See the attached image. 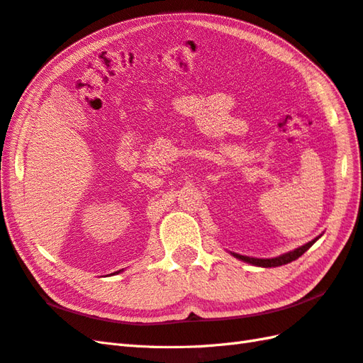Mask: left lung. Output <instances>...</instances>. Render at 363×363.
<instances>
[{"label": "left lung", "instance_id": "left-lung-1", "mask_svg": "<svg viewBox=\"0 0 363 363\" xmlns=\"http://www.w3.org/2000/svg\"><path fill=\"white\" fill-rule=\"evenodd\" d=\"M321 235H323V234H321ZM321 235L315 237L312 242L306 243V245H303V246H299V248H296V250L289 251V252H284V254H281V256L272 257V259H257V257L242 256V254H237V252H230V254H233V256H234L235 259H238V260H243V262H246V264H251V265H254V267H262V268L281 267V265H285V264H290V262L296 260L298 257L303 256V254H304L307 250H309L311 246H312L315 242H317Z\"/></svg>", "mask_w": 363, "mask_h": 363}]
</instances>
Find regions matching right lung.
<instances>
[{"instance_id":"right-lung-1","label":"right lung","mask_w":363,"mask_h":363,"mask_svg":"<svg viewBox=\"0 0 363 363\" xmlns=\"http://www.w3.org/2000/svg\"><path fill=\"white\" fill-rule=\"evenodd\" d=\"M120 272H121V269H120ZM120 272H117V273H120Z\"/></svg>"}]
</instances>
